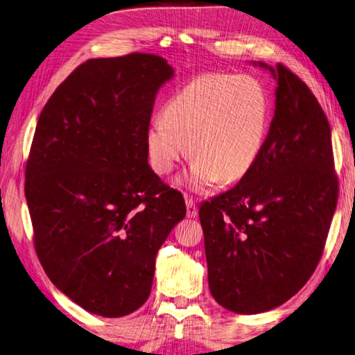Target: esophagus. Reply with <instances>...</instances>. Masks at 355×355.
<instances>
[{
  "mask_svg": "<svg viewBox=\"0 0 355 355\" xmlns=\"http://www.w3.org/2000/svg\"><path fill=\"white\" fill-rule=\"evenodd\" d=\"M186 214H188V218H197V214H199V208L192 199H186Z\"/></svg>",
  "mask_w": 355,
  "mask_h": 355,
  "instance_id": "34e87169",
  "label": "esophagus"
}]
</instances>
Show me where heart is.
<instances>
[{"label": "heart", "instance_id": "heart-1", "mask_svg": "<svg viewBox=\"0 0 355 355\" xmlns=\"http://www.w3.org/2000/svg\"><path fill=\"white\" fill-rule=\"evenodd\" d=\"M269 116L271 101L257 78L196 76L172 95L164 116L148 125V163L158 175H167L189 148L194 159L188 177L192 189H208L216 182L235 183L260 158Z\"/></svg>", "mask_w": 355, "mask_h": 355}]
</instances>
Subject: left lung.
Wrapping results in <instances>:
<instances>
[{"label":"left lung","instance_id":"8db88e82","mask_svg":"<svg viewBox=\"0 0 355 355\" xmlns=\"http://www.w3.org/2000/svg\"><path fill=\"white\" fill-rule=\"evenodd\" d=\"M269 70L277 78L275 111L260 158L199 209L209 291L241 315L279 307L307 284L338 202L326 114L286 65Z\"/></svg>","mask_w":355,"mask_h":355}]
</instances>
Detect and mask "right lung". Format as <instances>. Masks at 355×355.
I'll return each instance as SVG.
<instances>
[{"mask_svg":"<svg viewBox=\"0 0 355 355\" xmlns=\"http://www.w3.org/2000/svg\"><path fill=\"white\" fill-rule=\"evenodd\" d=\"M172 76L150 53L89 59L35 127L25 171L35 254L58 290L95 315L146 302L156 254L186 216L182 192L147 163L155 95Z\"/></svg>","mask_w":355,"mask_h":355,"instance_id":"obj_1","label":"right lung"}]
</instances>
